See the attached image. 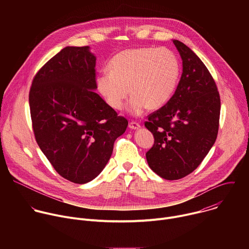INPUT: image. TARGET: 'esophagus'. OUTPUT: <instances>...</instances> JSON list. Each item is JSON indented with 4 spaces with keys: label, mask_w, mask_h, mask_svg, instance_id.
Instances as JSON below:
<instances>
[{
    "label": "esophagus",
    "mask_w": 249,
    "mask_h": 249,
    "mask_svg": "<svg viewBox=\"0 0 249 249\" xmlns=\"http://www.w3.org/2000/svg\"><path fill=\"white\" fill-rule=\"evenodd\" d=\"M140 127H141V125H140L138 122H136V121H131V122L129 123V128L132 129V130H137V129H139Z\"/></svg>",
    "instance_id": "1"
}]
</instances>
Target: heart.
Segmentation results:
<instances>
[{
	"label": "heart",
	"mask_w": 249,
	"mask_h": 249,
	"mask_svg": "<svg viewBox=\"0 0 249 249\" xmlns=\"http://www.w3.org/2000/svg\"><path fill=\"white\" fill-rule=\"evenodd\" d=\"M109 73L96 78L99 92L111 108L123 107L141 115L148 107L160 108L171 97L179 78V62L166 48H134L121 51L109 62Z\"/></svg>",
	"instance_id": "heart-1"
}]
</instances>
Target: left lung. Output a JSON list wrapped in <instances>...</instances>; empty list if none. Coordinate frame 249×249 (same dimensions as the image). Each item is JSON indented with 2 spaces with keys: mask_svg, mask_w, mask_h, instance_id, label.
<instances>
[{
  "mask_svg": "<svg viewBox=\"0 0 249 249\" xmlns=\"http://www.w3.org/2000/svg\"><path fill=\"white\" fill-rule=\"evenodd\" d=\"M182 59V75L174 94L148 116L145 126L155 138L147 152L149 166L166 180L194 171L215 144L221 99L216 83L200 58L173 40Z\"/></svg>",
  "mask_w": 249,
  "mask_h": 249,
  "instance_id": "left-lung-1",
  "label": "left lung"
}]
</instances>
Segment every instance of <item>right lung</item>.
Returning <instances> with one entry per match:
<instances>
[{
    "instance_id": "add662e5",
    "label": "right lung",
    "mask_w": 249,
    "mask_h": 249,
    "mask_svg": "<svg viewBox=\"0 0 249 249\" xmlns=\"http://www.w3.org/2000/svg\"><path fill=\"white\" fill-rule=\"evenodd\" d=\"M96 58L89 46H68L34 76L29 90L33 133L65 179L91 181L108 162L128 121L95 91Z\"/></svg>"
}]
</instances>
